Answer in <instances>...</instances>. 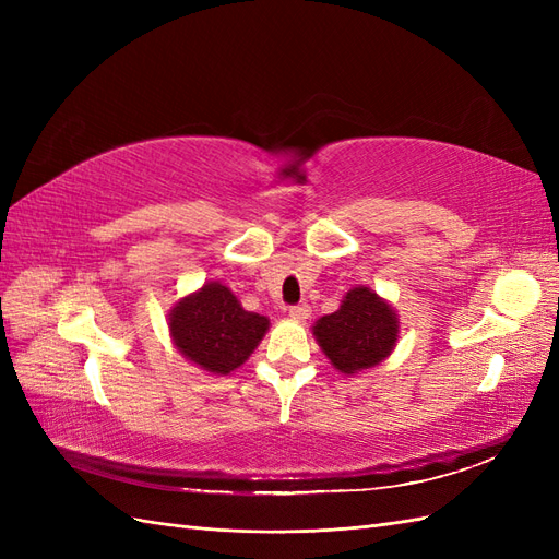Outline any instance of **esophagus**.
Returning <instances> with one entry per match:
<instances>
[{"mask_svg":"<svg viewBox=\"0 0 559 559\" xmlns=\"http://www.w3.org/2000/svg\"><path fill=\"white\" fill-rule=\"evenodd\" d=\"M310 314H312L310 306H294V308H289V317L296 319V321H306V319H310Z\"/></svg>","mask_w":559,"mask_h":559,"instance_id":"esophagus-1","label":"esophagus"}]
</instances>
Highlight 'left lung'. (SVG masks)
Returning <instances> with one entry per match:
<instances>
[{
    "label": "left lung",
    "instance_id": "obj_1",
    "mask_svg": "<svg viewBox=\"0 0 559 559\" xmlns=\"http://www.w3.org/2000/svg\"><path fill=\"white\" fill-rule=\"evenodd\" d=\"M399 331L401 321L392 302L364 284L352 286L341 308L319 317L312 326L321 352L347 378L382 364L394 352Z\"/></svg>",
    "mask_w": 559,
    "mask_h": 559
}]
</instances>
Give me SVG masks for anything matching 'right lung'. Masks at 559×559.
Segmentation results:
<instances>
[{
    "label": "right lung",
    "mask_w": 559,
    "mask_h": 559,
    "mask_svg": "<svg viewBox=\"0 0 559 559\" xmlns=\"http://www.w3.org/2000/svg\"><path fill=\"white\" fill-rule=\"evenodd\" d=\"M173 345L210 376L238 370L263 341L270 319L242 308L226 284L205 282L167 314Z\"/></svg>",
    "instance_id": "add662e5"
}]
</instances>
